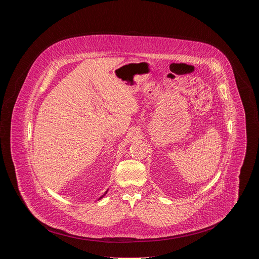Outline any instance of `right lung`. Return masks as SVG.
<instances>
[{
    "instance_id": "add662e5",
    "label": "right lung",
    "mask_w": 259,
    "mask_h": 259,
    "mask_svg": "<svg viewBox=\"0 0 259 259\" xmlns=\"http://www.w3.org/2000/svg\"><path fill=\"white\" fill-rule=\"evenodd\" d=\"M107 191H108V190H107ZM107 191H106V192H105V193H104V194H103V195H102V196H101V197H100V198H99V199H98V200H101V199H102V198H103V197H104V196H105V195H106V193H107Z\"/></svg>"
}]
</instances>
